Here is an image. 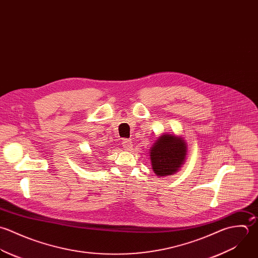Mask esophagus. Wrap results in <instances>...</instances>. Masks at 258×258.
<instances>
[{
	"label": "esophagus",
	"mask_w": 258,
	"mask_h": 258,
	"mask_svg": "<svg viewBox=\"0 0 258 258\" xmlns=\"http://www.w3.org/2000/svg\"><path fill=\"white\" fill-rule=\"evenodd\" d=\"M122 144H123V147H124L125 150H130L132 148V146H133L132 141L129 140V139H124L122 141Z\"/></svg>",
	"instance_id": "esophagus-1"
}]
</instances>
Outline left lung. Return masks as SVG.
I'll return each mask as SVG.
<instances>
[{
    "mask_svg": "<svg viewBox=\"0 0 258 258\" xmlns=\"http://www.w3.org/2000/svg\"><path fill=\"white\" fill-rule=\"evenodd\" d=\"M187 142L181 136L164 133L158 137L149 156L156 176L166 177L178 171L184 164L187 155Z\"/></svg>",
    "mask_w": 258,
    "mask_h": 258,
    "instance_id": "obj_1",
    "label": "left lung"
}]
</instances>
